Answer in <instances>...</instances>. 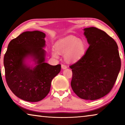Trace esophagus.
<instances>
[{"label": "esophagus", "mask_w": 125, "mask_h": 125, "mask_svg": "<svg viewBox=\"0 0 125 125\" xmlns=\"http://www.w3.org/2000/svg\"><path fill=\"white\" fill-rule=\"evenodd\" d=\"M61 68H62V69H66V68H67V66H66V65L62 64L61 65Z\"/></svg>", "instance_id": "obj_1"}]
</instances>
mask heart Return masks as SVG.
Wrapping results in <instances>:
<instances>
[{"label": "heart", "instance_id": "heart-1", "mask_svg": "<svg viewBox=\"0 0 125 125\" xmlns=\"http://www.w3.org/2000/svg\"><path fill=\"white\" fill-rule=\"evenodd\" d=\"M57 49L59 53L66 54V60L74 62L81 59L85 50V44L83 41L75 36H69L57 42ZM53 56L58 57V52L55 50L52 52Z\"/></svg>", "mask_w": 125, "mask_h": 125}]
</instances>
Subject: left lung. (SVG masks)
Masks as SVG:
<instances>
[{
  "label": "left lung",
  "instance_id": "obj_1",
  "mask_svg": "<svg viewBox=\"0 0 125 125\" xmlns=\"http://www.w3.org/2000/svg\"><path fill=\"white\" fill-rule=\"evenodd\" d=\"M89 47L83 57L71 65V86L82 99L95 100L112 89L121 69V61L115 40L105 32L89 27L84 30Z\"/></svg>",
  "mask_w": 125,
  "mask_h": 125
}]
</instances>
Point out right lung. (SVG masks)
<instances>
[{"label":"right lung","instance_id":"add662e5","mask_svg":"<svg viewBox=\"0 0 125 125\" xmlns=\"http://www.w3.org/2000/svg\"><path fill=\"white\" fill-rule=\"evenodd\" d=\"M45 34L39 31L24 32L10 42L4 56L5 77L8 87L19 98L38 102L50 91L51 82L61 71V65L45 62ZM33 58L34 68L25 63Z\"/></svg>","mask_w":125,"mask_h":125}]
</instances>
